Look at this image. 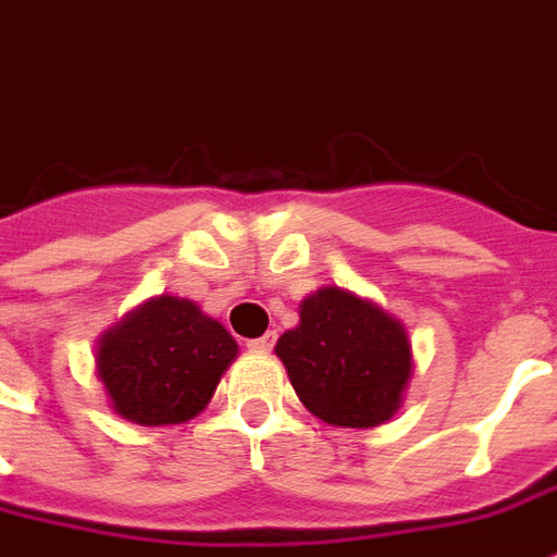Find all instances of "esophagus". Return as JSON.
I'll return each mask as SVG.
<instances>
[{
    "instance_id": "34e87169",
    "label": "esophagus",
    "mask_w": 557,
    "mask_h": 557,
    "mask_svg": "<svg viewBox=\"0 0 557 557\" xmlns=\"http://www.w3.org/2000/svg\"><path fill=\"white\" fill-rule=\"evenodd\" d=\"M274 341H277V334L268 332L265 337H256V341H250V344H247V349H250V352H271Z\"/></svg>"
}]
</instances>
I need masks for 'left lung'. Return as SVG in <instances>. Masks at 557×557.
<instances>
[{
    "instance_id": "left-lung-1",
    "label": "left lung",
    "mask_w": 557,
    "mask_h": 557,
    "mask_svg": "<svg viewBox=\"0 0 557 557\" xmlns=\"http://www.w3.org/2000/svg\"><path fill=\"white\" fill-rule=\"evenodd\" d=\"M298 400L337 428H376L404 404L413 344L404 322L341 286L310 292L274 346Z\"/></svg>"
}]
</instances>
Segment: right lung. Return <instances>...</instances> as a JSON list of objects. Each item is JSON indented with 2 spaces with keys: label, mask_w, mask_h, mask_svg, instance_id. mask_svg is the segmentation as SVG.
<instances>
[{
  "label": "right lung",
  "mask_w": 557,
  "mask_h": 557,
  "mask_svg": "<svg viewBox=\"0 0 557 557\" xmlns=\"http://www.w3.org/2000/svg\"><path fill=\"white\" fill-rule=\"evenodd\" d=\"M238 359L223 322L196 301L157 295L129 310L96 344V376L108 404L135 425H181L196 419Z\"/></svg>",
  "instance_id": "1"
}]
</instances>
